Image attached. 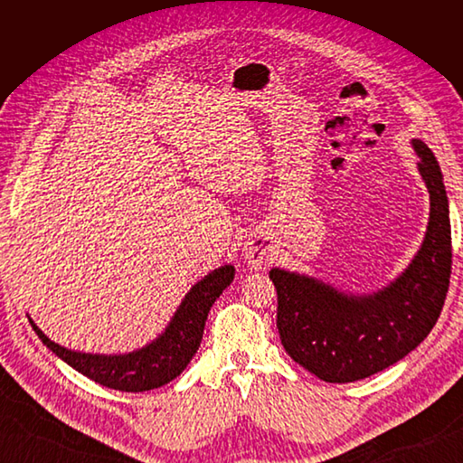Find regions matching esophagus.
<instances>
[{"instance_id":"esophagus-1","label":"esophagus","mask_w":463,"mask_h":463,"mask_svg":"<svg viewBox=\"0 0 463 463\" xmlns=\"http://www.w3.org/2000/svg\"><path fill=\"white\" fill-rule=\"evenodd\" d=\"M243 255L249 266H253V269H262V266H266L272 260V247L266 237L250 235L245 241Z\"/></svg>"}]
</instances>
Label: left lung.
Instances as JSON below:
<instances>
[{"mask_svg":"<svg viewBox=\"0 0 463 463\" xmlns=\"http://www.w3.org/2000/svg\"><path fill=\"white\" fill-rule=\"evenodd\" d=\"M430 194L429 226L415 259L390 286L345 296L320 279L272 269L276 326L289 357L326 383H354L394 365L437 325L450 286L452 230L442 174L430 148L413 138Z\"/></svg>","mask_w":463,"mask_h":463,"instance_id":"left-lung-1","label":"left lung"}]
</instances>
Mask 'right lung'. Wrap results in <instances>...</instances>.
Masks as SVG:
<instances>
[{
  "instance_id": "right-lung-1",
  "label": "right lung",
  "mask_w": 463,
  "mask_h": 463,
  "mask_svg": "<svg viewBox=\"0 0 463 463\" xmlns=\"http://www.w3.org/2000/svg\"><path fill=\"white\" fill-rule=\"evenodd\" d=\"M233 276L235 269L232 264L220 266V269L204 276L181 301L179 309L160 338L137 349L133 354L94 355L71 352V349L52 342L34 325L33 318L31 326L38 334L42 344L50 347L67 365L89 376L90 381L121 392H146L167 384L184 373L201 345L210 307L220 298V293L233 282Z\"/></svg>"
}]
</instances>
